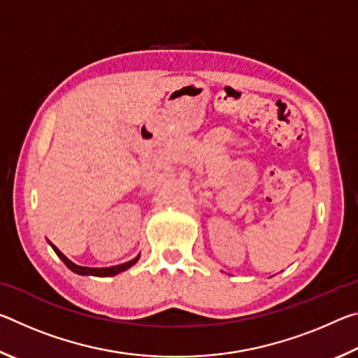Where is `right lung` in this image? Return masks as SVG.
<instances>
[{"instance_id":"1","label":"right lung","mask_w":358,"mask_h":358,"mask_svg":"<svg viewBox=\"0 0 358 358\" xmlns=\"http://www.w3.org/2000/svg\"><path fill=\"white\" fill-rule=\"evenodd\" d=\"M48 243H50V241H48ZM52 245V243H50ZM52 248H53V251L57 252V256L63 260L64 262V265L68 266L69 270H72L74 271V273H77V275H90V276H115V275H118V273H121V271H124V270H128L129 266H132L134 265L137 260H138V257H141V254H138L137 257H134L132 260H129V262H124V264H120V265H113V266H106V268H92V266H82V265H77V264H74V262H71V260L64 256V254L58 250L57 246H53L52 245Z\"/></svg>"}]
</instances>
